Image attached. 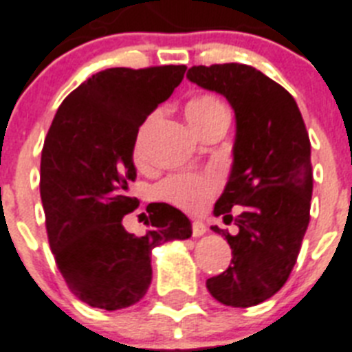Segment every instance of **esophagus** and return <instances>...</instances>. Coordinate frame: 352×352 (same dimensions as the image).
Segmentation results:
<instances>
[{
  "mask_svg": "<svg viewBox=\"0 0 352 352\" xmlns=\"http://www.w3.org/2000/svg\"><path fill=\"white\" fill-rule=\"evenodd\" d=\"M207 232V226L203 225L201 221H194L192 223V235L194 237H199V235H203Z\"/></svg>",
  "mask_w": 352,
  "mask_h": 352,
  "instance_id": "1",
  "label": "esophagus"
}]
</instances>
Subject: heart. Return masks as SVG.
<instances>
[{
    "mask_svg": "<svg viewBox=\"0 0 352 352\" xmlns=\"http://www.w3.org/2000/svg\"><path fill=\"white\" fill-rule=\"evenodd\" d=\"M185 115H187L188 124L201 136L219 122H228V111L225 104L208 93H201L190 98L185 106ZM156 120H158V113H153L138 127L135 144H133V158L136 165H144L147 160L145 142ZM217 188H219V178L214 173L176 174L160 183L158 196L183 210L197 212L207 205L208 199L217 192Z\"/></svg>",
    "mask_w": 352,
    "mask_h": 352,
    "instance_id": "1",
    "label": "heart"
}]
</instances>
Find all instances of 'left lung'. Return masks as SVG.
<instances>
[{"instance_id":"left-lung-1","label":"left lung","mask_w":352,"mask_h":352,"mask_svg":"<svg viewBox=\"0 0 352 352\" xmlns=\"http://www.w3.org/2000/svg\"><path fill=\"white\" fill-rule=\"evenodd\" d=\"M190 82L216 91L235 113L234 164L214 216L237 225L225 235L230 266L210 277V295L225 306L250 307L286 284L309 225L313 192L311 144L295 98L252 66H192ZM235 204L241 207L231 216Z\"/></svg>"}]
</instances>
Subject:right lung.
<instances>
[{
  "label": "right lung",
  "mask_w": 352,
  "mask_h": 352,
  "mask_svg": "<svg viewBox=\"0 0 352 352\" xmlns=\"http://www.w3.org/2000/svg\"><path fill=\"white\" fill-rule=\"evenodd\" d=\"M187 66L109 68L63 100L41 153V201L57 268L75 297L106 311L124 309L149 289L151 252L188 239L192 225L178 208L149 203L147 232L124 228L138 207L133 144L138 127L173 95Z\"/></svg>",
  "instance_id": "obj_1"
}]
</instances>
